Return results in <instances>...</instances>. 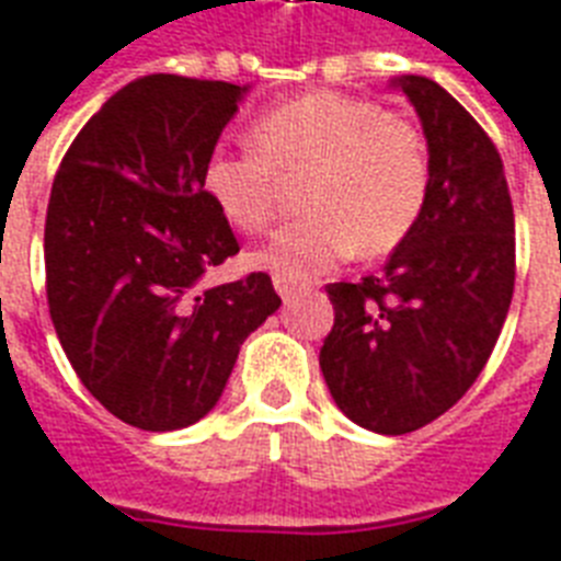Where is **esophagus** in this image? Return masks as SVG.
<instances>
[{"label": "esophagus", "mask_w": 561, "mask_h": 561, "mask_svg": "<svg viewBox=\"0 0 561 561\" xmlns=\"http://www.w3.org/2000/svg\"><path fill=\"white\" fill-rule=\"evenodd\" d=\"M275 289H277V295H280V298H284L286 304L293 301L295 295H298V286L286 284V280H280V277H275Z\"/></svg>", "instance_id": "1"}]
</instances>
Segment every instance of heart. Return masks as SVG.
<instances>
[{"label":"heart","instance_id":"b5f03b06","mask_svg":"<svg viewBox=\"0 0 561 561\" xmlns=\"http://www.w3.org/2000/svg\"><path fill=\"white\" fill-rule=\"evenodd\" d=\"M254 150H214L203 191L219 217L254 234L277 214L284 182L304 180L301 219L284 226L252 263L286 284H304L356 249L393 252L411 234L428 196V153L414 124L374 101L309 92L266 112Z\"/></svg>","mask_w":561,"mask_h":561}]
</instances>
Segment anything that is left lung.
I'll use <instances>...</instances> for the list:
<instances>
[{
	"label": "left lung",
	"mask_w": 561,
	"mask_h": 561,
	"mask_svg": "<svg viewBox=\"0 0 561 561\" xmlns=\"http://www.w3.org/2000/svg\"><path fill=\"white\" fill-rule=\"evenodd\" d=\"M428 147L423 214L362 284H330L335 324L321 374L335 405L376 434L446 414L486 365L515 284V219L504 164L481 124L428 78L402 75Z\"/></svg>",
	"instance_id": "1"
}]
</instances>
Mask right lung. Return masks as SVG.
Masks as SVG:
<instances>
[{
    "mask_svg": "<svg viewBox=\"0 0 561 561\" xmlns=\"http://www.w3.org/2000/svg\"><path fill=\"white\" fill-rule=\"evenodd\" d=\"M252 87L147 75L115 92L71 141L46 217L48 312L87 391L145 432L217 405L240 344L277 312L272 277L203 286L240 252L203 191Z\"/></svg>",
    "mask_w": 561,
    "mask_h": 561,
    "instance_id": "add662e5",
    "label": "right lung"
}]
</instances>
